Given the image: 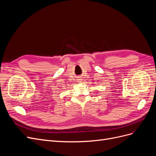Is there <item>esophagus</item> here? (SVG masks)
<instances>
[{
  "label": "esophagus",
  "mask_w": 156,
  "mask_h": 156,
  "mask_svg": "<svg viewBox=\"0 0 156 156\" xmlns=\"http://www.w3.org/2000/svg\"><path fill=\"white\" fill-rule=\"evenodd\" d=\"M79 81H81V79H79Z\"/></svg>",
  "instance_id": "obj_1"
}]
</instances>
